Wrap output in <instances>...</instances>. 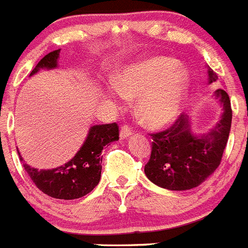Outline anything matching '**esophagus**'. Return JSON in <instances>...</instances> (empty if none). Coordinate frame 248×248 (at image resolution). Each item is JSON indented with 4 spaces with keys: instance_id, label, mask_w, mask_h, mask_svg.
I'll return each instance as SVG.
<instances>
[{
    "instance_id": "obj_1",
    "label": "esophagus",
    "mask_w": 248,
    "mask_h": 248,
    "mask_svg": "<svg viewBox=\"0 0 248 248\" xmlns=\"http://www.w3.org/2000/svg\"><path fill=\"white\" fill-rule=\"evenodd\" d=\"M132 135V130H131L130 127L127 126H122L121 130H120V139L124 140L127 137H130Z\"/></svg>"
}]
</instances>
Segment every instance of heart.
<instances>
[{"instance_id": "obj_1", "label": "heart", "mask_w": 248, "mask_h": 248, "mask_svg": "<svg viewBox=\"0 0 248 248\" xmlns=\"http://www.w3.org/2000/svg\"><path fill=\"white\" fill-rule=\"evenodd\" d=\"M115 88L106 98L115 106L124 105V97L138 98L137 113L152 128L171 124L188 93L189 76L182 66L170 57L156 56L124 67L115 79Z\"/></svg>"}]
</instances>
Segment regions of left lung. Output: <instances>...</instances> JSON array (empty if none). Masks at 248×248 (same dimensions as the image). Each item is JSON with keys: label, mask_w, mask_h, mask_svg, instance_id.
<instances>
[{"label": "left lung", "mask_w": 248, "mask_h": 248, "mask_svg": "<svg viewBox=\"0 0 248 248\" xmlns=\"http://www.w3.org/2000/svg\"><path fill=\"white\" fill-rule=\"evenodd\" d=\"M210 83L217 76L208 68ZM216 97L223 107L218 124L203 136L191 132V122L184 115L170 128L152 133V151L145 173L151 182L162 188L185 191L201 185L212 175L222 160L231 130L232 109L227 92L217 90Z\"/></svg>", "instance_id": "left-lung-1"}]
</instances>
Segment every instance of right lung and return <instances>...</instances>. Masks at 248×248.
Here are the masks:
<instances>
[{
  "label": "right lung",
  "mask_w": 248,
  "mask_h": 248,
  "mask_svg": "<svg viewBox=\"0 0 248 248\" xmlns=\"http://www.w3.org/2000/svg\"><path fill=\"white\" fill-rule=\"evenodd\" d=\"M60 51L61 49H56L47 53L36 64L30 76L38 72L41 68L51 70L57 67ZM118 136H120L118 126L116 122L107 124H94L88 131L82 147L79 148L78 152L67 163L60 166L57 169L40 170V171L37 169L30 167L26 163H23V167L36 187L49 197L60 200L79 199L91 192L98 185L101 170H102L101 154L103 147L111 142L117 141ZM20 160L23 161L21 155Z\"/></svg>",
  "instance_id": "obj_1"
}]
</instances>
